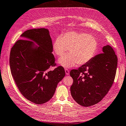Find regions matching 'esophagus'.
Masks as SVG:
<instances>
[{
    "instance_id": "1",
    "label": "esophagus",
    "mask_w": 126,
    "mask_h": 126,
    "mask_svg": "<svg viewBox=\"0 0 126 126\" xmlns=\"http://www.w3.org/2000/svg\"><path fill=\"white\" fill-rule=\"evenodd\" d=\"M65 73H66V75H69V70H68L67 69H65Z\"/></svg>"
}]
</instances>
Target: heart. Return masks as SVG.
<instances>
[{"label": "heart", "mask_w": 126, "mask_h": 126, "mask_svg": "<svg viewBox=\"0 0 126 126\" xmlns=\"http://www.w3.org/2000/svg\"><path fill=\"white\" fill-rule=\"evenodd\" d=\"M98 47V42L94 36L75 31L62 33L54 39L52 44L53 51L58 56H62L68 48L70 53L58 59V63L65 68L88 63L95 56Z\"/></svg>", "instance_id": "1"}]
</instances>
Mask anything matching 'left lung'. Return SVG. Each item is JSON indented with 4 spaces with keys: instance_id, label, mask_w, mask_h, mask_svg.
Returning a JSON list of instances; mask_svg holds the SVG:
<instances>
[{
    "instance_id": "obj_1",
    "label": "left lung",
    "mask_w": 126,
    "mask_h": 126,
    "mask_svg": "<svg viewBox=\"0 0 126 126\" xmlns=\"http://www.w3.org/2000/svg\"><path fill=\"white\" fill-rule=\"evenodd\" d=\"M102 53L70 72L73 79L71 95L82 106L88 107L101 101L114 81L117 57L109 45L102 48Z\"/></svg>"
}]
</instances>
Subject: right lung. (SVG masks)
<instances>
[{"mask_svg":"<svg viewBox=\"0 0 126 126\" xmlns=\"http://www.w3.org/2000/svg\"><path fill=\"white\" fill-rule=\"evenodd\" d=\"M21 37L24 39L17 40L11 49V74L23 96L41 104L53 97L58 83L65 76L64 70L62 66L50 70L56 63L47 29H29Z\"/></svg>","mask_w":126,"mask_h":126,"instance_id":"1","label":"right lung"}]
</instances>
